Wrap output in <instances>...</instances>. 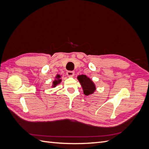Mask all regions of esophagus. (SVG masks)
<instances>
[{
	"mask_svg": "<svg viewBox=\"0 0 149 149\" xmlns=\"http://www.w3.org/2000/svg\"><path fill=\"white\" fill-rule=\"evenodd\" d=\"M74 74V72L73 71H68L66 72V74L68 76H73Z\"/></svg>",
	"mask_w": 149,
	"mask_h": 149,
	"instance_id": "34e87169",
	"label": "esophagus"
}]
</instances>
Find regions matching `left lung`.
Instances as JSON below:
<instances>
[{
    "instance_id": "8db88e82",
    "label": "left lung",
    "mask_w": 149,
    "mask_h": 149,
    "mask_svg": "<svg viewBox=\"0 0 149 149\" xmlns=\"http://www.w3.org/2000/svg\"><path fill=\"white\" fill-rule=\"evenodd\" d=\"M78 79L82 86L83 92L85 95L88 96L89 94H93L96 90L95 85L92 81L86 75H79L78 76Z\"/></svg>"
}]
</instances>
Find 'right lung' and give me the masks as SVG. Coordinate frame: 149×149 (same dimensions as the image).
Segmentation results:
<instances>
[{
  "label": "right lung",
  "instance_id": "right-lung-1",
  "mask_svg": "<svg viewBox=\"0 0 149 149\" xmlns=\"http://www.w3.org/2000/svg\"><path fill=\"white\" fill-rule=\"evenodd\" d=\"M60 77H61L60 75H58V74L56 76V79H55V80L53 81V87H55L58 84H59V83L61 82V79H60Z\"/></svg>",
  "mask_w": 149,
  "mask_h": 149
}]
</instances>
